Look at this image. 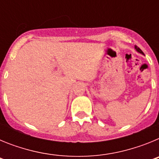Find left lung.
Returning a JSON list of instances; mask_svg holds the SVG:
<instances>
[{"label": "left lung", "mask_w": 159, "mask_h": 159, "mask_svg": "<svg viewBox=\"0 0 159 159\" xmlns=\"http://www.w3.org/2000/svg\"><path fill=\"white\" fill-rule=\"evenodd\" d=\"M134 48H135L136 49V51H137L138 52H139V53H141V54H143V55H144V53H143V51H142V50H141V49H140L139 48V47H137V46H134Z\"/></svg>", "instance_id": "obj_1"}]
</instances>
